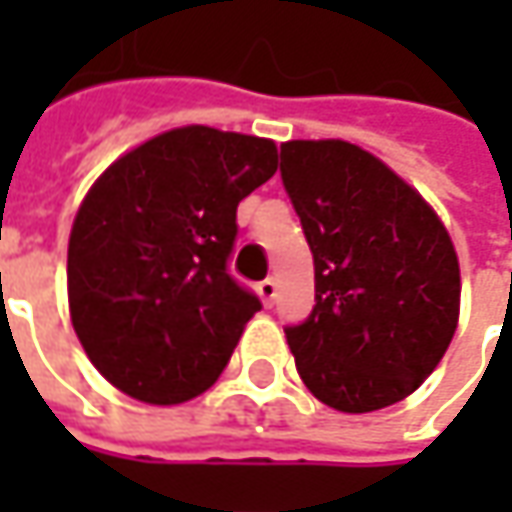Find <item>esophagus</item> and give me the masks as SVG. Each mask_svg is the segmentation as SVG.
I'll return each instance as SVG.
<instances>
[{
  "label": "esophagus",
  "instance_id": "34e87169",
  "mask_svg": "<svg viewBox=\"0 0 512 512\" xmlns=\"http://www.w3.org/2000/svg\"><path fill=\"white\" fill-rule=\"evenodd\" d=\"M256 290H259V296H262V302H265L267 307L276 302V279H273V276H267L265 282H259Z\"/></svg>",
  "mask_w": 512,
  "mask_h": 512
}]
</instances>
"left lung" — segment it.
Segmentation results:
<instances>
[{
	"label": "left lung",
	"mask_w": 512,
	"mask_h": 512,
	"mask_svg": "<svg viewBox=\"0 0 512 512\" xmlns=\"http://www.w3.org/2000/svg\"><path fill=\"white\" fill-rule=\"evenodd\" d=\"M279 170L316 273L310 316L285 327L302 382L342 413L402 402L442 362L459 325L450 233L359 145L285 142Z\"/></svg>",
	"instance_id": "8db88e82"
}]
</instances>
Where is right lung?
I'll return each instance as SVG.
<instances>
[{
	"instance_id": "obj_1",
	"label": "right lung",
	"mask_w": 512,
	"mask_h": 512,
	"mask_svg": "<svg viewBox=\"0 0 512 512\" xmlns=\"http://www.w3.org/2000/svg\"><path fill=\"white\" fill-rule=\"evenodd\" d=\"M270 139L187 125L116 159L68 242L70 322L93 367L148 404L205 393L256 310L227 273L236 207L276 173Z\"/></svg>"
}]
</instances>
